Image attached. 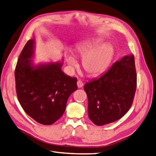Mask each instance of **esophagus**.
<instances>
[{"label": "esophagus", "mask_w": 156, "mask_h": 156, "mask_svg": "<svg viewBox=\"0 0 156 156\" xmlns=\"http://www.w3.org/2000/svg\"><path fill=\"white\" fill-rule=\"evenodd\" d=\"M83 86V83L80 80H78V82H77V86H78V88H80V87H82Z\"/></svg>", "instance_id": "34e87169"}]
</instances>
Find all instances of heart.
I'll return each instance as SVG.
<instances>
[{"label": "heart", "instance_id": "obj_1", "mask_svg": "<svg viewBox=\"0 0 156 156\" xmlns=\"http://www.w3.org/2000/svg\"><path fill=\"white\" fill-rule=\"evenodd\" d=\"M101 38L91 37L79 43L76 47V52L83 57L82 66L83 70L90 76H97L102 73L112 59L113 48L109 43L103 44ZM69 65L74 66L76 61L72 55H66Z\"/></svg>", "mask_w": 156, "mask_h": 156}]
</instances>
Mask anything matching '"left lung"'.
I'll list each match as a JSON object with an SVG mask.
<instances>
[{"instance_id":"left-lung-1","label":"left lung","mask_w":156,"mask_h":156,"mask_svg":"<svg viewBox=\"0 0 156 156\" xmlns=\"http://www.w3.org/2000/svg\"><path fill=\"white\" fill-rule=\"evenodd\" d=\"M136 87L134 57L131 54L115 62L100 77L84 85L90 119L95 125L102 126L122 118L130 108Z\"/></svg>"}]
</instances>
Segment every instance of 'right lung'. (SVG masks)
Returning a JSON list of instances; mask_svg holds the SVG:
<instances>
[{"label":"right lung","mask_w":156,"mask_h":156,"mask_svg":"<svg viewBox=\"0 0 156 156\" xmlns=\"http://www.w3.org/2000/svg\"><path fill=\"white\" fill-rule=\"evenodd\" d=\"M35 40L30 39L19 56L15 69L16 90L25 112L35 121L50 125L65 113L67 100L77 90L76 78L61 70V62L35 65Z\"/></svg>","instance_id":"right-lung-1"}]
</instances>
